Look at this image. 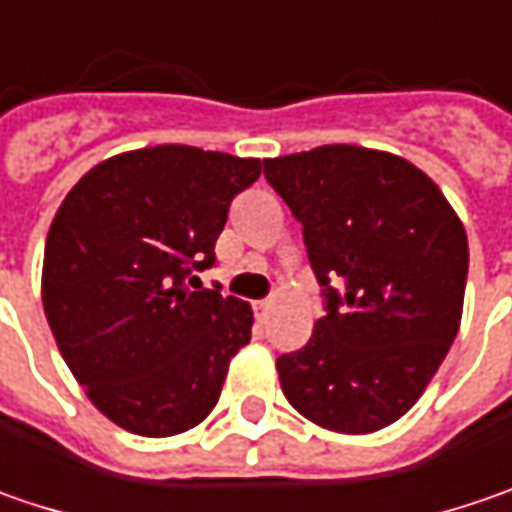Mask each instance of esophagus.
<instances>
[{
	"label": "esophagus",
	"instance_id": "esophagus-1",
	"mask_svg": "<svg viewBox=\"0 0 512 512\" xmlns=\"http://www.w3.org/2000/svg\"><path fill=\"white\" fill-rule=\"evenodd\" d=\"M255 315H257V321L263 323L266 318H269V312H272V300H255Z\"/></svg>",
	"mask_w": 512,
	"mask_h": 512
}]
</instances>
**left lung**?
Segmentation results:
<instances>
[{
	"label": "left lung",
	"mask_w": 512,
	"mask_h": 512,
	"mask_svg": "<svg viewBox=\"0 0 512 512\" xmlns=\"http://www.w3.org/2000/svg\"><path fill=\"white\" fill-rule=\"evenodd\" d=\"M303 226L323 318L278 358L289 404L318 427L375 433L398 421L456 341L467 234L433 180L387 151L321 145L263 160Z\"/></svg>",
	"instance_id": "obj_1"
}]
</instances>
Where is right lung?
<instances>
[{
    "label": "right lung",
    "instance_id": "obj_1",
    "mask_svg": "<svg viewBox=\"0 0 512 512\" xmlns=\"http://www.w3.org/2000/svg\"><path fill=\"white\" fill-rule=\"evenodd\" d=\"M260 160L154 145L94 166L45 240L42 306L91 404L148 438L214 410L229 361L252 338V306L203 289L229 206Z\"/></svg>",
    "mask_w": 512,
    "mask_h": 512
}]
</instances>
